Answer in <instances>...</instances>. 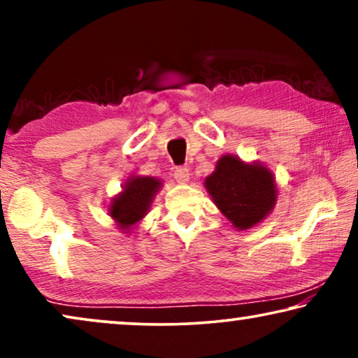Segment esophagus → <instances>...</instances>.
<instances>
[{
	"label": "esophagus",
	"mask_w": 358,
	"mask_h": 358,
	"mask_svg": "<svg viewBox=\"0 0 358 358\" xmlns=\"http://www.w3.org/2000/svg\"><path fill=\"white\" fill-rule=\"evenodd\" d=\"M174 179L178 180L179 184H187L189 179H190L189 169L187 168H178L174 171Z\"/></svg>",
	"instance_id": "obj_1"
}]
</instances>
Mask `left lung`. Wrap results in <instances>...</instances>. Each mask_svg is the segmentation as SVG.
<instances>
[{"label":"left lung","mask_w":358,"mask_h":358,"mask_svg":"<svg viewBox=\"0 0 358 358\" xmlns=\"http://www.w3.org/2000/svg\"><path fill=\"white\" fill-rule=\"evenodd\" d=\"M205 189L220 212L234 228L248 229L261 223L277 202L275 178L261 163H244L223 155L205 179Z\"/></svg>","instance_id":"1"}]
</instances>
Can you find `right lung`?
Instances as JSON below:
<instances>
[{"label":"right lung","mask_w":358,"mask_h":358,"mask_svg":"<svg viewBox=\"0 0 358 358\" xmlns=\"http://www.w3.org/2000/svg\"><path fill=\"white\" fill-rule=\"evenodd\" d=\"M163 182L150 176H131L122 187V192L112 199L109 215L122 231L127 233L148 213L155 195Z\"/></svg>","instance_id":"1"}]
</instances>
